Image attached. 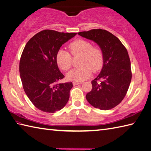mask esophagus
Wrapping results in <instances>:
<instances>
[{
	"instance_id": "34e87169",
	"label": "esophagus",
	"mask_w": 151,
	"mask_h": 151,
	"mask_svg": "<svg viewBox=\"0 0 151 151\" xmlns=\"http://www.w3.org/2000/svg\"><path fill=\"white\" fill-rule=\"evenodd\" d=\"M73 84L74 86L78 85V84H82V82H73Z\"/></svg>"
}]
</instances>
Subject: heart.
<instances>
[{"label": "heart", "mask_w": 151, "mask_h": 151, "mask_svg": "<svg viewBox=\"0 0 151 151\" xmlns=\"http://www.w3.org/2000/svg\"><path fill=\"white\" fill-rule=\"evenodd\" d=\"M70 53L73 57L81 56L78 68L73 69L67 74V78L71 81H82L88 78L92 73L100 70L104 63V54L98 46H92L89 41L85 40H76L69 45ZM69 52L59 50L56 60L58 65L63 70H69L72 67L73 58Z\"/></svg>", "instance_id": "obj_1"}]
</instances>
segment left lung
<instances>
[{
	"mask_svg": "<svg viewBox=\"0 0 151 151\" xmlns=\"http://www.w3.org/2000/svg\"><path fill=\"white\" fill-rule=\"evenodd\" d=\"M78 34L97 43L104 54L101 72L91 81L92 89L86 95V99L95 108L110 110L123 100L132 79L128 51L121 41L107 30L93 29Z\"/></svg>",
	"mask_w": 151,
	"mask_h": 151,
	"instance_id": "1",
	"label": "left lung"
}]
</instances>
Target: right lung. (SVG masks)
Instances as JSON below:
<instances>
[{
    "mask_svg": "<svg viewBox=\"0 0 151 151\" xmlns=\"http://www.w3.org/2000/svg\"><path fill=\"white\" fill-rule=\"evenodd\" d=\"M76 34L42 30L28 41L22 51L19 62L22 87L30 101L41 111L54 113L69 101L73 83H58L64 75L56 56L62 45Z\"/></svg>",
    "mask_w": 151,
    "mask_h": 151,
    "instance_id": "right-lung-1",
    "label": "right lung"
}]
</instances>
